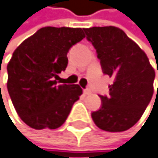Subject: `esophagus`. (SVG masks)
I'll return each instance as SVG.
<instances>
[{
    "instance_id": "esophagus-1",
    "label": "esophagus",
    "mask_w": 158,
    "mask_h": 158,
    "mask_svg": "<svg viewBox=\"0 0 158 158\" xmlns=\"http://www.w3.org/2000/svg\"><path fill=\"white\" fill-rule=\"evenodd\" d=\"M91 93H92V91L89 89H84V94H85V95H89Z\"/></svg>"
}]
</instances>
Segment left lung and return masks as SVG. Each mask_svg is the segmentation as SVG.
I'll list each match as a JSON object with an SVG mask.
<instances>
[{"mask_svg":"<svg viewBox=\"0 0 158 158\" xmlns=\"http://www.w3.org/2000/svg\"><path fill=\"white\" fill-rule=\"evenodd\" d=\"M85 32L96 49L103 73L114 78L109 95L100 96L102 105L92 113L93 121L105 131L128 130L138 122L152 98L154 69L144 51L123 30L107 26Z\"/></svg>","mask_w":158,"mask_h":158,"instance_id":"1","label":"left lung"}]
</instances>
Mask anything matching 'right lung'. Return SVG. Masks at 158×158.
<instances>
[{
  "instance_id": "right-lung-1",
  "label": "right lung",
  "mask_w": 158,
  "mask_h": 158,
  "mask_svg": "<svg viewBox=\"0 0 158 158\" xmlns=\"http://www.w3.org/2000/svg\"><path fill=\"white\" fill-rule=\"evenodd\" d=\"M85 38L84 29L44 27L23 41L8 63V92L19 117L31 128L56 129L65 122L82 89L57 85L67 52Z\"/></svg>"
}]
</instances>
